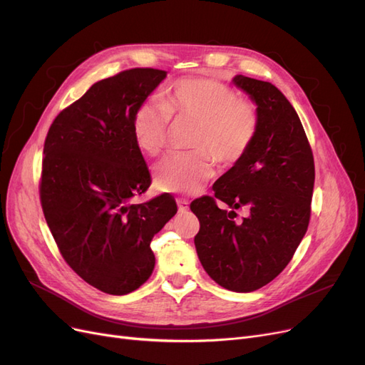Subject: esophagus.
<instances>
[{
	"instance_id": "1",
	"label": "esophagus",
	"mask_w": 365,
	"mask_h": 365,
	"mask_svg": "<svg viewBox=\"0 0 365 365\" xmlns=\"http://www.w3.org/2000/svg\"><path fill=\"white\" fill-rule=\"evenodd\" d=\"M176 204H178V210H180L181 213H185L187 210H189V201L182 200V197H180V200H176Z\"/></svg>"
}]
</instances>
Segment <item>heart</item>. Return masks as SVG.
<instances>
[{
  "label": "heart",
  "mask_w": 365,
  "mask_h": 365,
  "mask_svg": "<svg viewBox=\"0 0 365 365\" xmlns=\"http://www.w3.org/2000/svg\"><path fill=\"white\" fill-rule=\"evenodd\" d=\"M172 117L197 125L190 155H170L153 172L161 192L197 193L213 178L214 158L235 165L250 152L259 130L257 106L239 98L233 88L205 77L182 79L163 94L161 102H146L132 117L137 146L157 157L168 146Z\"/></svg>",
  "instance_id": "b5f03b06"
}]
</instances>
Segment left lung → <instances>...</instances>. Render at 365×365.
Masks as SVG:
<instances>
[{"label": "left lung", "instance_id": "8db88e82", "mask_svg": "<svg viewBox=\"0 0 365 365\" xmlns=\"http://www.w3.org/2000/svg\"><path fill=\"white\" fill-rule=\"evenodd\" d=\"M233 82L257 105V137L244 160L215 182V196L197 197L190 210L200 219L195 247L207 274L225 289L251 292L277 277L306 235L315 164L302 121L282 91L242 74ZM242 206L249 216L237 221Z\"/></svg>", "mask_w": 365, "mask_h": 365}]
</instances>
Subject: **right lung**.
Here are the masks:
<instances>
[{"mask_svg":"<svg viewBox=\"0 0 365 365\" xmlns=\"http://www.w3.org/2000/svg\"><path fill=\"white\" fill-rule=\"evenodd\" d=\"M165 74L132 68L94 83L56 115L43 143L39 197L54 242L79 277L111 295L150 277L152 237L178 212L169 193L130 202L150 185L132 117Z\"/></svg>","mask_w":365,"mask_h":365,"instance_id":"obj_1","label":"right lung"}]
</instances>
